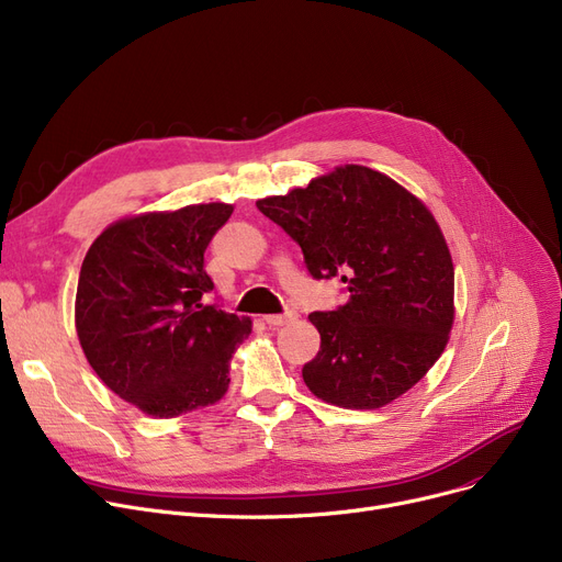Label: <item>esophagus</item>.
Wrapping results in <instances>:
<instances>
[{"mask_svg": "<svg viewBox=\"0 0 562 562\" xmlns=\"http://www.w3.org/2000/svg\"><path fill=\"white\" fill-rule=\"evenodd\" d=\"M294 319H296V314H294V312H284V314H266V316H263V322H266L268 326H284V324L294 322Z\"/></svg>", "mask_w": 562, "mask_h": 562, "instance_id": "esophagus-1", "label": "esophagus"}]
</instances>
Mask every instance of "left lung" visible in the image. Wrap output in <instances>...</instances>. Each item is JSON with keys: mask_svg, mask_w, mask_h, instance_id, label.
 Returning a JSON list of instances; mask_svg holds the SVG:
<instances>
[{"mask_svg": "<svg viewBox=\"0 0 562 562\" xmlns=\"http://www.w3.org/2000/svg\"><path fill=\"white\" fill-rule=\"evenodd\" d=\"M305 257L312 278L341 273L349 301L307 319L322 349L303 368L310 393L372 411L402 397L441 358L454 324V266L423 200L364 165L257 202Z\"/></svg>", "mask_w": 562, "mask_h": 562, "instance_id": "8db88e82", "label": "left lung"}]
</instances>
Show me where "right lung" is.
<instances>
[{
    "label": "right lung",
    "instance_id": "add662e5",
    "mask_svg": "<svg viewBox=\"0 0 562 562\" xmlns=\"http://www.w3.org/2000/svg\"><path fill=\"white\" fill-rule=\"evenodd\" d=\"M225 202L121 217L91 243L76 294L80 347L99 379L151 418L221 402L248 316L204 305V252Z\"/></svg>",
    "mask_w": 562,
    "mask_h": 562
}]
</instances>
